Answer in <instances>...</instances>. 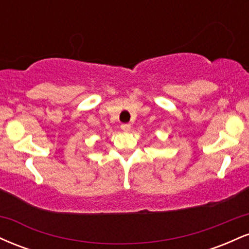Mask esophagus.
Listing matches in <instances>:
<instances>
[{"label": "esophagus", "mask_w": 249, "mask_h": 249, "mask_svg": "<svg viewBox=\"0 0 249 249\" xmlns=\"http://www.w3.org/2000/svg\"><path fill=\"white\" fill-rule=\"evenodd\" d=\"M121 128L124 132H128V131L131 130V124H122Z\"/></svg>", "instance_id": "1"}]
</instances>
